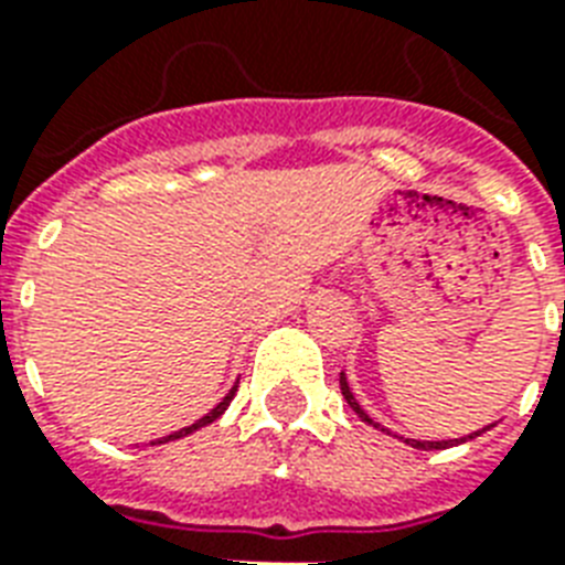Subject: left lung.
Segmentation results:
<instances>
[{
    "instance_id": "left-lung-1",
    "label": "left lung",
    "mask_w": 565,
    "mask_h": 565,
    "mask_svg": "<svg viewBox=\"0 0 565 565\" xmlns=\"http://www.w3.org/2000/svg\"><path fill=\"white\" fill-rule=\"evenodd\" d=\"M340 390H343V398L349 402V407H352V411L358 413L363 422H370L372 428H381L377 422L370 419V413L363 411L361 404H358V398L352 395V386H349L345 375H340ZM381 430H386V428H381ZM483 430H487V428H483ZM472 437H481V430H475V434H469V437H460V439H443V443H425V439H404V443H407V446H413V448H422V451H430V448H448V446H455V443H466V439H472Z\"/></svg>"
}]
</instances>
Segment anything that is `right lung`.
Instances as JSON below:
<instances>
[{
	"mask_svg": "<svg viewBox=\"0 0 565 565\" xmlns=\"http://www.w3.org/2000/svg\"><path fill=\"white\" fill-rule=\"evenodd\" d=\"M234 393H237V386H231V390H228V395H225V398H222V402L216 404V407H213V411L207 413V416H202V419H195L193 425H188V428L175 430V434H170V437L158 439V443H170V439H181V437H188V434H193V430L204 428V425H211L213 419H220L222 413H225V407H228V404H231V398H234ZM158 443H152V446H158Z\"/></svg>",
	"mask_w": 565,
	"mask_h": 565,
	"instance_id": "right-lung-1",
	"label": "right lung"
}]
</instances>
